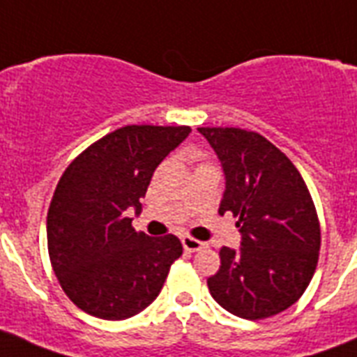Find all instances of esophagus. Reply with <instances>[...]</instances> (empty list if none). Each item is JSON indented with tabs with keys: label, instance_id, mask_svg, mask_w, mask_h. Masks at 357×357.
I'll return each mask as SVG.
<instances>
[{
	"label": "esophagus",
	"instance_id": "1",
	"mask_svg": "<svg viewBox=\"0 0 357 357\" xmlns=\"http://www.w3.org/2000/svg\"><path fill=\"white\" fill-rule=\"evenodd\" d=\"M181 244L187 252H200V250L207 248V243H202V241H196L192 237H183L181 238Z\"/></svg>",
	"mask_w": 357,
	"mask_h": 357
}]
</instances>
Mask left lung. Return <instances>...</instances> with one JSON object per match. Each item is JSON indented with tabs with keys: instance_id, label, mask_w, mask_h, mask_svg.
Returning a JSON list of instances; mask_svg holds the SVG:
<instances>
[{
	"instance_id": "8db88e82",
	"label": "left lung",
	"mask_w": 357,
	"mask_h": 357,
	"mask_svg": "<svg viewBox=\"0 0 357 357\" xmlns=\"http://www.w3.org/2000/svg\"><path fill=\"white\" fill-rule=\"evenodd\" d=\"M222 165L218 213H234L238 250L220 248L209 293L241 319H266L296 302L315 274L321 228L310 190L289 157L254 131L198 128Z\"/></svg>"
}]
</instances>
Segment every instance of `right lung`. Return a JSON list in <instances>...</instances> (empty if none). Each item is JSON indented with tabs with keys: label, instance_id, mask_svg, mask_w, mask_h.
Listing matches in <instances>:
<instances>
[{
	"label": "right lung",
	"instance_id": "1",
	"mask_svg": "<svg viewBox=\"0 0 357 357\" xmlns=\"http://www.w3.org/2000/svg\"><path fill=\"white\" fill-rule=\"evenodd\" d=\"M187 126H126L89 146L61 176L47 211V250L61 287L79 310L105 321L137 315L157 298L174 261L176 235L135 231L161 161Z\"/></svg>",
	"mask_w": 357,
	"mask_h": 357
}]
</instances>
